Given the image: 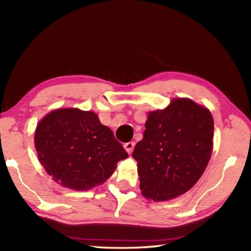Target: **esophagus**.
<instances>
[{"mask_svg": "<svg viewBox=\"0 0 251 251\" xmlns=\"http://www.w3.org/2000/svg\"><path fill=\"white\" fill-rule=\"evenodd\" d=\"M124 148H125V150L130 154L131 152H132V150H134V148H135V142H134V141L126 142V144L124 145Z\"/></svg>", "mask_w": 251, "mask_h": 251, "instance_id": "34e87169", "label": "esophagus"}]
</instances>
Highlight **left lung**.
I'll return each instance as SVG.
<instances>
[{
    "instance_id": "left-lung-1",
    "label": "left lung",
    "mask_w": 251,
    "mask_h": 251,
    "mask_svg": "<svg viewBox=\"0 0 251 251\" xmlns=\"http://www.w3.org/2000/svg\"><path fill=\"white\" fill-rule=\"evenodd\" d=\"M144 138L132 152L141 194L166 201L185 194L203 174L213 149V117L190 99H173L163 110L152 111Z\"/></svg>"
}]
</instances>
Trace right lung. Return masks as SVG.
I'll return each mask as SVG.
<instances>
[{"label": "right lung", "instance_id": "right-lung-1", "mask_svg": "<svg viewBox=\"0 0 251 251\" xmlns=\"http://www.w3.org/2000/svg\"><path fill=\"white\" fill-rule=\"evenodd\" d=\"M34 146L53 180L74 190L101 185L128 153L95 112L57 109L39 122Z\"/></svg>", "mask_w": 251, "mask_h": 251}]
</instances>
